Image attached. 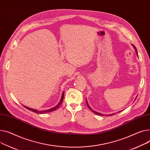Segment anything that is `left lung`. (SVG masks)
Wrapping results in <instances>:
<instances>
[{
  "instance_id": "8db88e82",
  "label": "left lung",
  "mask_w": 150,
  "mask_h": 150,
  "mask_svg": "<svg viewBox=\"0 0 150 150\" xmlns=\"http://www.w3.org/2000/svg\"><path fill=\"white\" fill-rule=\"evenodd\" d=\"M134 49H136V53H137V50H136V48L134 47ZM137 98V97H136ZM86 103H87V101H86ZM87 106H88V107L89 108V109L91 110H92V112H93V113H95V114H96V115H101V116H103V114H101V113H98V112H95L94 110H92V108L89 107V105H88V104H87ZM114 115V114H112V115H110V116H111V115Z\"/></svg>"
}]
</instances>
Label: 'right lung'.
<instances>
[{
    "instance_id": "add662e5",
    "label": "right lung",
    "mask_w": 150,
    "mask_h": 150,
    "mask_svg": "<svg viewBox=\"0 0 150 150\" xmlns=\"http://www.w3.org/2000/svg\"><path fill=\"white\" fill-rule=\"evenodd\" d=\"M64 95V92H63V93H62V98H61V99H60V101H59V103H58V104L55 107H53V108H51V109H49V110H44V111H37V110L33 109V108H28V107H25V106H24V107H26L27 109H28L29 110H31V111H32V112H34V113H37L43 114V113H48V112H53V111L55 110H56L57 108H58L59 107V105H61V104L62 103V102H63V101Z\"/></svg>"
}]
</instances>
